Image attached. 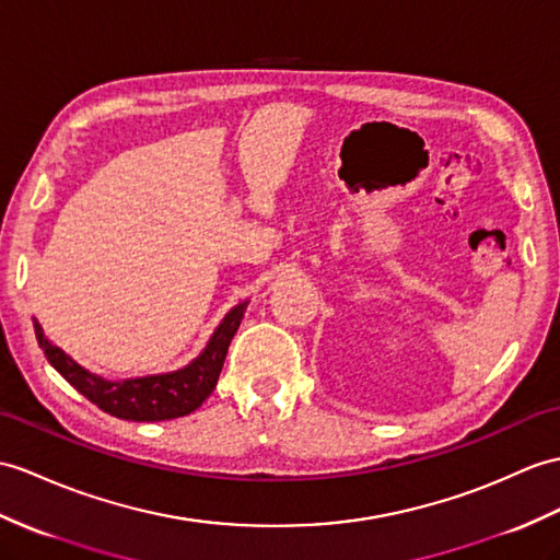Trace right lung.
Listing matches in <instances>:
<instances>
[{"label":"right lung","instance_id":"1","mask_svg":"<svg viewBox=\"0 0 560 560\" xmlns=\"http://www.w3.org/2000/svg\"><path fill=\"white\" fill-rule=\"evenodd\" d=\"M248 303L233 307L224 322L212 334L210 343L184 370L168 374H150L138 380L107 382L102 376L83 370L75 360H71L59 346L47 341L40 324L35 322L37 343L45 350L49 365L67 380L75 392H81L90 402L119 420L133 422H162L190 415L198 410L205 398L214 392L219 372L224 368L226 350L238 331L243 312Z\"/></svg>","mask_w":560,"mask_h":560}]
</instances>
